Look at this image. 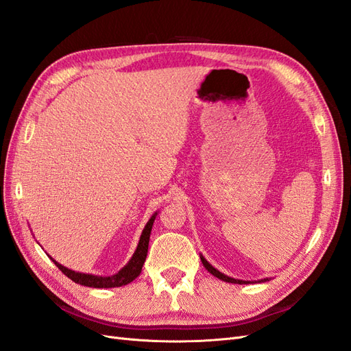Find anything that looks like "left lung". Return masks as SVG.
Listing matches in <instances>:
<instances>
[{"label":"left lung","instance_id":"left-lung-1","mask_svg":"<svg viewBox=\"0 0 351 351\" xmlns=\"http://www.w3.org/2000/svg\"><path fill=\"white\" fill-rule=\"evenodd\" d=\"M200 261H202V263H204V267L208 269V272H210L212 275H214V277H217V278H219V280H222V281H226V282H232V284H249V282H253V281H244V280H236V278H231V277H228V275H226V274H222V272H219L217 268H214L212 267V265L202 256L200 254ZM263 281H269L268 278H263V280H261L259 282H263ZM256 282V281H254Z\"/></svg>","mask_w":351,"mask_h":351}]
</instances>
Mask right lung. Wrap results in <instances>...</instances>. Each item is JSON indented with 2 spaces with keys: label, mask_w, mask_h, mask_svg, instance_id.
Segmentation results:
<instances>
[{
  "label": "right lung",
  "mask_w": 351,
  "mask_h": 351,
  "mask_svg": "<svg viewBox=\"0 0 351 351\" xmlns=\"http://www.w3.org/2000/svg\"><path fill=\"white\" fill-rule=\"evenodd\" d=\"M158 215V212L151 217V219L146 222V226L142 231L139 243H137V247L133 253L132 259L129 261V263L125 265L124 268H121L119 272L111 275V277H99V275H92V274H83V272H76L71 271L69 268H66L64 265L58 263L57 261L52 259L49 254L48 256L52 259L58 269L69 277L71 281L77 282L80 285H86V287H93V289H112V287H121V285H127L129 282H132L134 278H137L142 272V267L146 261V254H147V246H149V237H151V231H152V226L154 221Z\"/></svg>",
  "instance_id": "1"
}]
</instances>
